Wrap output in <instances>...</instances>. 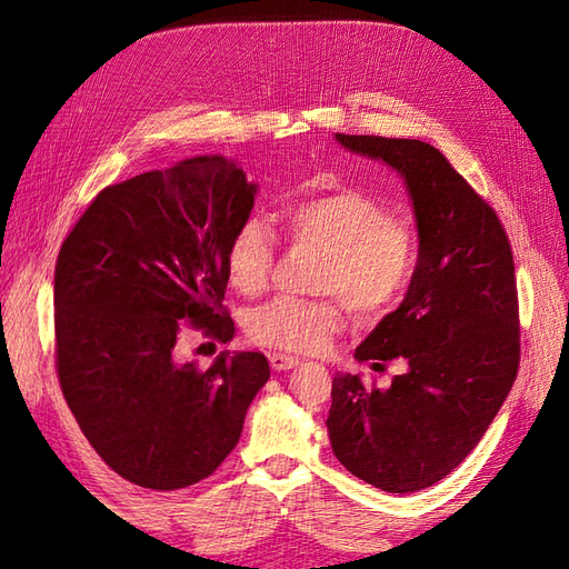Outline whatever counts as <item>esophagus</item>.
I'll return each instance as SVG.
<instances>
[{"mask_svg": "<svg viewBox=\"0 0 569 569\" xmlns=\"http://www.w3.org/2000/svg\"><path fill=\"white\" fill-rule=\"evenodd\" d=\"M269 361H271L273 371H288V369L298 367V357L281 355V352H273V355H269Z\"/></svg>", "mask_w": 569, "mask_h": 569, "instance_id": "esophagus-1", "label": "esophagus"}]
</instances>
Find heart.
<instances>
[{
	"label": "heart",
	"instance_id": "obj_1",
	"mask_svg": "<svg viewBox=\"0 0 569 569\" xmlns=\"http://www.w3.org/2000/svg\"><path fill=\"white\" fill-rule=\"evenodd\" d=\"M288 234L325 251L316 288L342 296L361 316L389 308L403 293L418 259L413 227L383 202L355 188L318 192L283 210ZM273 266V237L259 217L241 222L224 251L227 281L241 296H259ZM340 298H273L247 316L253 342L281 352H322L342 330Z\"/></svg>",
	"mask_w": 569,
	"mask_h": 569
}]
</instances>
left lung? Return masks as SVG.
Here are the masks:
<instances>
[{"instance_id": "left-lung-1", "label": "left lung", "mask_w": 569, "mask_h": 569, "mask_svg": "<svg viewBox=\"0 0 569 569\" xmlns=\"http://www.w3.org/2000/svg\"><path fill=\"white\" fill-rule=\"evenodd\" d=\"M335 139L401 176L418 263L403 303L355 349L371 367L398 359L403 371L371 391L359 373H337L328 435L355 477L410 493L459 467L511 391L521 352L513 253L497 212L430 143Z\"/></svg>"}]
</instances>
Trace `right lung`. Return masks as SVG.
Here are the masks:
<instances>
[{"label": "right lung", "mask_w": 569, "mask_h": 569, "mask_svg": "<svg viewBox=\"0 0 569 569\" xmlns=\"http://www.w3.org/2000/svg\"><path fill=\"white\" fill-rule=\"evenodd\" d=\"M259 186L224 156H196L104 188L56 261V367L84 438L131 485L173 491L239 442L269 361H178L188 328L234 337L224 251Z\"/></svg>", "instance_id": "add662e5"}]
</instances>
